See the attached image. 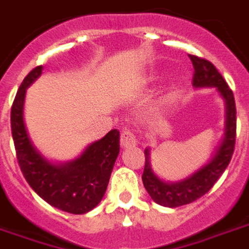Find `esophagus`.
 Segmentation results:
<instances>
[{
	"mask_svg": "<svg viewBox=\"0 0 249 249\" xmlns=\"http://www.w3.org/2000/svg\"><path fill=\"white\" fill-rule=\"evenodd\" d=\"M121 144L124 148H127V147H134L136 144V138L131 130L124 128V130L121 131Z\"/></svg>",
	"mask_w": 249,
	"mask_h": 249,
	"instance_id": "esophagus-1",
	"label": "esophagus"
}]
</instances>
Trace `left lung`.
<instances>
[{"label": "left lung", "instance_id": "obj_1", "mask_svg": "<svg viewBox=\"0 0 249 249\" xmlns=\"http://www.w3.org/2000/svg\"><path fill=\"white\" fill-rule=\"evenodd\" d=\"M189 57L194 67L192 81L194 87L216 88L220 96L226 101V134L215 156L211 159L210 162H207L205 167L201 168L189 178L176 184H168L156 177L149 164L148 149H145V164L142 180L145 190L148 192L153 201L165 207L188 205L205 196L214 186L231 161L236 140V106L232 90L230 89L226 80L222 77V74L218 72V69L213 63L194 55H189Z\"/></svg>", "mask_w": 249, "mask_h": 249}]
</instances>
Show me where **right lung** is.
I'll use <instances>...</instances> for the list:
<instances>
[{
    "instance_id": "add662e5",
    "label": "right lung",
    "mask_w": 249,
    "mask_h": 249,
    "mask_svg": "<svg viewBox=\"0 0 249 249\" xmlns=\"http://www.w3.org/2000/svg\"><path fill=\"white\" fill-rule=\"evenodd\" d=\"M38 65L25 77L11 106V135L23 177L39 197L59 210L85 214L101 202L119 153V131L111 130L65 165H52L34 148L23 122L26 88L42 73Z\"/></svg>"
}]
</instances>
